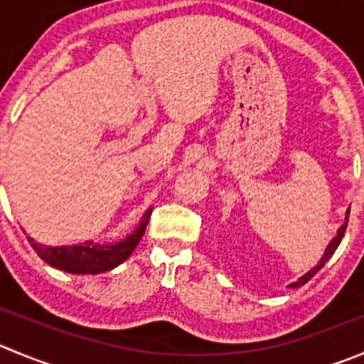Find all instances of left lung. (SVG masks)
<instances>
[{"instance_id":"left-lung-1","label":"left lung","mask_w":364,"mask_h":364,"mask_svg":"<svg viewBox=\"0 0 364 364\" xmlns=\"http://www.w3.org/2000/svg\"><path fill=\"white\" fill-rule=\"evenodd\" d=\"M348 213H350V210H347V216H345V223L341 225L340 228H338V234H336V237H334V240L331 241V243H328V247L325 248V254L321 255L320 262H318V264L314 266V268H311L309 272L306 273V275L300 277V279L296 280V282H291V284H289V288H300V286H304V284H306V282H309V280L313 279V277L316 275V273L320 272L321 268H323L325 262H327L328 259L332 257V254H334V252H336V248H338V245H340V243H341V240H343L345 230H347V225H348Z\"/></svg>"}]
</instances>
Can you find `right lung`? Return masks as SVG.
<instances>
[{
	"instance_id": "obj_1",
	"label": "right lung",
	"mask_w": 364,
	"mask_h": 364,
	"mask_svg": "<svg viewBox=\"0 0 364 364\" xmlns=\"http://www.w3.org/2000/svg\"><path fill=\"white\" fill-rule=\"evenodd\" d=\"M150 216L151 209H148L144 216L141 218L136 230L117 243L84 241L82 245H69V247H48V245L37 243L33 237H28L30 245L37 252V255L53 268L75 273V275H98V273L110 272L132 255L137 243L143 237L144 230H146Z\"/></svg>"
}]
</instances>
